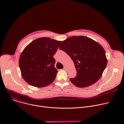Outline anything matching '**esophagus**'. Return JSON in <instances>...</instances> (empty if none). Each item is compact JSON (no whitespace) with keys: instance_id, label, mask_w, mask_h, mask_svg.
I'll list each match as a JSON object with an SVG mask.
<instances>
[{"instance_id":"34e87169","label":"esophagus","mask_w":124,"mask_h":124,"mask_svg":"<svg viewBox=\"0 0 124 124\" xmlns=\"http://www.w3.org/2000/svg\"><path fill=\"white\" fill-rule=\"evenodd\" d=\"M63 69H64V70H67V68H66V67H64V68H63Z\"/></svg>"}]
</instances>
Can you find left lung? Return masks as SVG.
<instances>
[{
    "instance_id": "1",
    "label": "left lung",
    "mask_w": 124,
    "mask_h": 124,
    "mask_svg": "<svg viewBox=\"0 0 124 124\" xmlns=\"http://www.w3.org/2000/svg\"><path fill=\"white\" fill-rule=\"evenodd\" d=\"M59 48L74 62L77 74L70 81L75 86L87 87L100 78L108 59L104 49L98 42L85 36H72L64 40Z\"/></svg>"
}]
</instances>
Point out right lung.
Segmentation results:
<instances>
[{"instance_id": "obj_1", "label": "right lung", "mask_w": 124, "mask_h": 124, "mask_svg": "<svg viewBox=\"0 0 124 124\" xmlns=\"http://www.w3.org/2000/svg\"><path fill=\"white\" fill-rule=\"evenodd\" d=\"M62 41L42 37L31 42L23 49L19 59L21 75L29 85L44 87L55 79L57 70L53 57Z\"/></svg>"}]
</instances>
